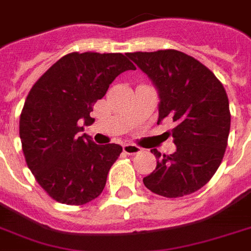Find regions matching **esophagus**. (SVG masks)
Segmentation results:
<instances>
[{
  "mask_svg": "<svg viewBox=\"0 0 251 251\" xmlns=\"http://www.w3.org/2000/svg\"><path fill=\"white\" fill-rule=\"evenodd\" d=\"M122 149H124V152L127 155H135V153L141 152V147H138L137 145H131V143H126Z\"/></svg>",
  "mask_w": 251,
  "mask_h": 251,
  "instance_id": "esophagus-1",
  "label": "esophagus"
}]
</instances>
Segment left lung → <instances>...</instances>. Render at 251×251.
Here are the masks:
<instances>
[{
	"label": "left lung",
	"mask_w": 251,
	"mask_h": 251,
	"mask_svg": "<svg viewBox=\"0 0 251 251\" xmlns=\"http://www.w3.org/2000/svg\"><path fill=\"white\" fill-rule=\"evenodd\" d=\"M149 76L159 95V120H173L176 151L161 155L156 149L155 171L145 186L167 198L189 195L203 187L218 171L230 129L228 96L220 80L198 60L167 49L126 53Z\"/></svg>",
	"instance_id": "left-lung-1"
}]
</instances>
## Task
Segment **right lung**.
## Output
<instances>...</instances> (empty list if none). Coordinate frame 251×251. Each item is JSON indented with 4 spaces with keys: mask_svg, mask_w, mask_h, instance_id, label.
<instances>
[{
    "mask_svg": "<svg viewBox=\"0 0 251 251\" xmlns=\"http://www.w3.org/2000/svg\"><path fill=\"white\" fill-rule=\"evenodd\" d=\"M135 70L121 53H70L40 76L25 99L19 135L27 165L57 202L80 206L101 194L122 147L82 133L94 104L121 73Z\"/></svg>",
    "mask_w": 251,
    "mask_h": 251,
    "instance_id": "obj_1",
    "label": "right lung"
}]
</instances>
